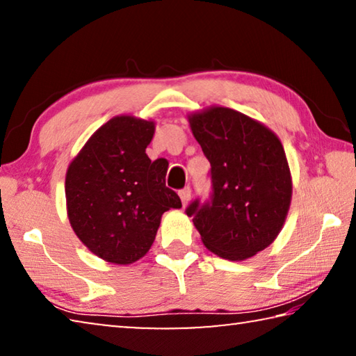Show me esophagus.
I'll use <instances>...</instances> for the list:
<instances>
[{
  "mask_svg": "<svg viewBox=\"0 0 356 356\" xmlns=\"http://www.w3.org/2000/svg\"><path fill=\"white\" fill-rule=\"evenodd\" d=\"M179 196H180V201H182L184 206H186V204H188V201H190V197H191V188H190V186H185V188L180 190L179 191Z\"/></svg>",
  "mask_w": 356,
  "mask_h": 356,
  "instance_id": "esophagus-1",
  "label": "esophagus"
}]
</instances>
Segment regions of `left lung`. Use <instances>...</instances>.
<instances>
[{"instance_id":"8db88e82","label":"left lung","mask_w":356,"mask_h":356,"mask_svg":"<svg viewBox=\"0 0 356 356\" xmlns=\"http://www.w3.org/2000/svg\"><path fill=\"white\" fill-rule=\"evenodd\" d=\"M210 161L212 193L185 213L207 248L243 261L273 242L291 206L292 180L284 149L272 130L231 108L213 106L190 116Z\"/></svg>"}]
</instances>
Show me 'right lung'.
Here are the masks:
<instances>
[{"label": "right lung", "instance_id": "obj_1", "mask_svg": "<svg viewBox=\"0 0 356 356\" xmlns=\"http://www.w3.org/2000/svg\"><path fill=\"white\" fill-rule=\"evenodd\" d=\"M154 122L131 116L108 120L84 144L65 176L72 227L95 256L127 265L149 251L161 215L180 209L165 184L166 166L146 154Z\"/></svg>", "mask_w": 356, "mask_h": 356}]
</instances>
